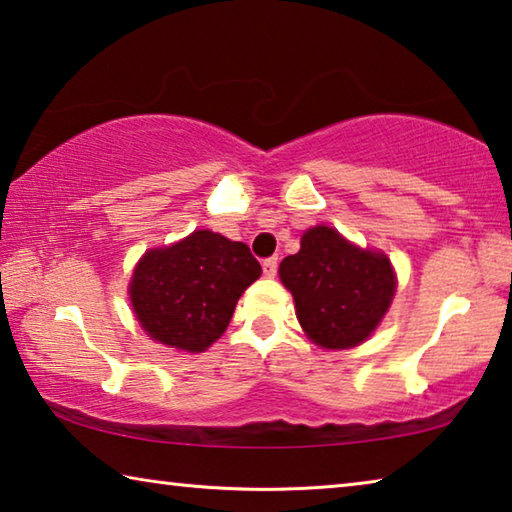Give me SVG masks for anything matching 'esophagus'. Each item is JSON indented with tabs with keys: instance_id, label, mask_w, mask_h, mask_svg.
<instances>
[{
	"instance_id": "esophagus-1",
	"label": "esophagus",
	"mask_w": 512,
	"mask_h": 512,
	"mask_svg": "<svg viewBox=\"0 0 512 512\" xmlns=\"http://www.w3.org/2000/svg\"><path fill=\"white\" fill-rule=\"evenodd\" d=\"M276 267H279V258H276V256L265 258V261H263V274L265 276H274L276 274Z\"/></svg>"
}]
</instances>
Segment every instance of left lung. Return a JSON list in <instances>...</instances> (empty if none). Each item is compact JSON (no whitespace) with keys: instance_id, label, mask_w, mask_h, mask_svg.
<instances>
[{"instance_id":"8db88e82","label":"left lung","mask_w":512,"mask_h":512,"mask_svg":"<svg viewBox=\"0 0 512 512\" xmlns=\"http://www.w3.org/2000/svg\"><path fill=\"white\" fill-rule=\"evenodd\" d=\"M279 276L295 297L308 338L326 349L363 342L379 326L397 286L388 258L358 249L329 226L308 229L297 254L281 261Z\"/></svg>"}]
</instances>
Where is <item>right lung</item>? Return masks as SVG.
Here are the masks:
<instances>
[{
  "label": "right lung",
  "instance_id": "add662e5",
  "mask_svg": "<svg viewBox=\"0 0 512 512\" xmlns=\"http://www.w3.org/2000/svg\"><path fill=\"white\" fill-rule=\"evenodd\" d=\"M258 276L261 265L245 242L195 231L140 258L131 304L149 338L197 354L226 331L240 295Z\"/></svg>",
  "mask_w": 512,
  "mask_h": 512
}]
</instances>
